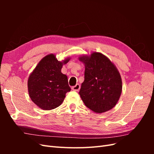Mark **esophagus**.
I'll use <instances>...</instances> for the list:
<instances>
[{
    "label": "esophagus",
    "mask_w": 154,
    "mask_h": 154,
    "mask_svg": "<svg viewBox=\"0 0 154 154\" xmlns=\"http://www.w3.org/2000/svg\"><path fill=\"white\" fill-rule=\"evenodd\" d=\"M80 85L78 84V83L76 84V85L72 87V89L73 91H78L79 90H80Z\"/></svg>",
    "instance_id": "obj_1"
}]
</instances>
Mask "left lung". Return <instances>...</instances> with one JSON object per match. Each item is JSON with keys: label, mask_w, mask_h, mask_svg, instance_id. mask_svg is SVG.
Segmentation results:
<instances>
[{"label": "left lung", "mask_w": 154, "mask_h": 154, "mask_svg": "<svg viewBox=\"0 0 154 154\" xmlns=\"http://www.w3.org/2000/svg\"><path fill=\"white\" fill-rule=\"evenodd\" d=\"M85 63L84 82L79 92L85 106L96 113H103L118 103L122 91V81L114 65L105 55L93 53L82 57Z\"/></svg>", "instance_id": "obj_1"}]
</instances>
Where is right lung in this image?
<instances>
[{
	"mask_svg": "<svg viewBox=\"0 0 154 154\" xmlns=\"http://www.w3.org/2000/svg\"><path fill=\"white\" fill-rule=\"evenodd\" d=\"M63 62L58 61L53 54L46 56L37 65L27 82L31 100L43 110H51L59 106L63 101L66 93L71 91L66 74L61 72Z\"/></svg>",
	"mask_w": 154,
	"mask_h": 154,
	"instance_id": "add662e5",
	"label": "right lung"
}]
</instances>
